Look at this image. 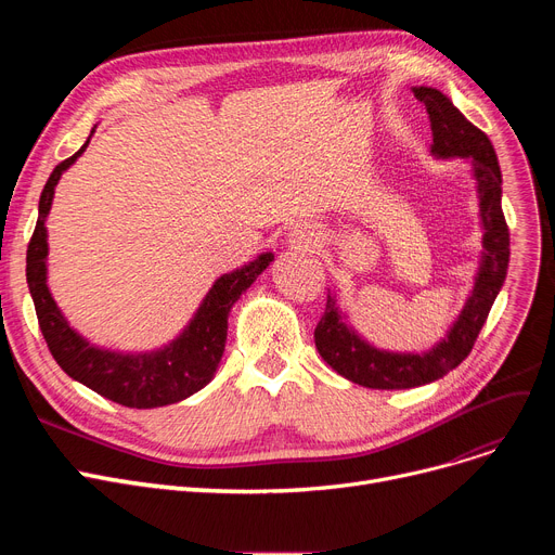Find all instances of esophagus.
I'll return each mask as SVG.
<instances>
[{"mask_svg":"<svg viewBox=\"0 0 555 555\" xmlns=\"http://www.w3.org/2000/svg\"><path fill=\"white\" fill-rule=\"evenodd\" d=\"M293 241L299 245V247H319V243H322V236H319V231H314L312 227H299L293 231Z\"/></svg>","mask_w":555,"mask_h":555,"instance_id":"obj_1","label":"esophagus"}]
</instances>
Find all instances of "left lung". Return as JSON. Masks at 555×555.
<instances>
[{"mask_svg": "<svg viewBox=\"0 0 555 555\" xmlns=\"http://www.w3.org/2000/svg\"><path fill=\"white\" fill-rule=\"evenodd\" d=\"M412 92L425 103L429 114L434 137L431 155L436 159L461 157L470 162L477 184L483 251L463 310L446 337L423 353H393L369 344L348 322L335 289H328L326 312L314 328L317 351L346 380L369 389H412L439 380L448 371L456 369L473 351L508 272L511 238L502 211V170L490 139L465 119L443 92L425 85L412 87Z\"/></svg>", "mask_w": 555, "mask_h": 555, "instance_id": "obj_1", "label": "left lung"}]
</instances>
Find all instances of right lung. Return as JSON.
Masks as SVG:
<instances>
[{
	"instance_id": "obj_1",
	"label": "right lung",
	"mask_w": 555,
	"mask_h": 555,
	"mask_svg": "<svg viewBox=\"0 0 555 555\" xmlns=\"http://www.w3.org/2000/svg\"><path fill=\"white\" fill-rule=\"evenodd\" d=\"M94 130L96 126L76 155L53 168L42 189L38 224L26 249V283L36 304L40 331L61 369L76 383L90 387L112 402L134 406V410H153V406L186 400L211 383L224 353L229 312L274 260V254L262 251L247 266L216 279L184 331L155 351H112V348L96 346L82 337L69 326L67 317L53 301L47 285L49 243L44 222L51 211L57 182L90 145Z\"/></svg>"
}]
</instances>
